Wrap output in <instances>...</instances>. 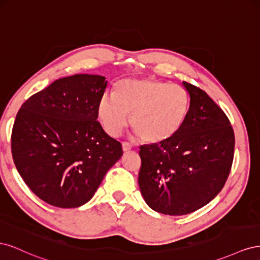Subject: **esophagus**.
Here are the masks:
<instances>
[{
  "mask_svg": "<svg viewBox=\"0 0 260 260\" xmlns=\"http://www.w3.org/2000/svg\"><path fill=\"white\" fill-rule=\"evenodd\" d=\"M132 148V145L129 142H122V149L123 152H128Z\"/></svg>",
  "mask_w": 260,
  "mask_h": 260,
  "instance_id": "esophagus-1",
  "label": "esophagus"
}]
</instances>
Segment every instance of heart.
<instances>
[{
    "mask_svg": "<svg viewBox=\"0 0 260 260\" xmlns=\"http://www.w3.org/2000/svg\"><path fill=\"white\" fill-rule=\"evenodd\" d=\"M190 100L180 85L148 78L120 80L115 95L105 94L99 104V118L105 131L118 137L127 127L143 141L159 143L174 137L185 120Z\"/></svg>",
    "mask_w": 260,
    "mask_h": 260,
    "instance_id": "1",
    "label": "heart"
}]
</instances>
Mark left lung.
Instances as JSON below:
<instances>
[{
    "label": "left lung",
    "instance_id": "left-lung-1",
    "mask_svg": "<svg viewBox=\"0 0 260 260\" xmlns=\"http://www.w3.org/2000/svg\"><path fill=\"white\" fill-rule=\"evenodd\" d=\"M190 108L174 137L140 146L139 186L147 205L160 214L186 215L222 190L234 156L229 118L205 91L183 82Z\"/></svg>",
    "mask_w": 260,
    "mask_h": 260
}]
</instances>
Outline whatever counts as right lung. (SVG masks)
I'll use <instances>...</instances> for the list:
<instances>
[{
    "label": "right lung",
    "instance_id": "add662e5",
    "mask_svg": "<svg viewBox=\"0 0 260 260\" xmlns=\"http://www.w3.org/2000/svg\"><path fill=\"white\" fill-rule=\"evenodd\" d=\"M106 86L99 75L60 78L31 95L16 116L15 166L30 190L52 206L74 208L89 202L123 154L121 143L98 121Z\"/></svg>",
    "mask_w": 260,
    "mask_h": 260
}]
</instances>
